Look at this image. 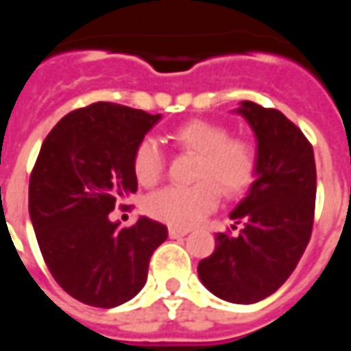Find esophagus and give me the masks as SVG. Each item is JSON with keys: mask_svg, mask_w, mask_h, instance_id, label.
<instances>
[{"mask_svg": "<svg viewBox=\"0 0 351 351\" xmlns=\"http://www.w3.org/2000/svg\"><path fill=\"white\" fill-rule=\"evenodd\" d=\"M188 235V229H180V228H169V237L171 239H180V237Z\"/></svg>", "mask_w": 351, "mask_h": 351, "instance_id": "34e87169", "label": "esophagus"}]
</instances>
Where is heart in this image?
Masks as SVG:
<instances>
[{
    "instance_id": "obj_1",
    "label": "heart",
    "mask_w": 351,
    "mask_h": 351,
    "mask_svg": "<svg viewBox=\"0 0 351 351\" xmlns=\"http://www.w3.org/2000/svg\"><path fill=\"white\" fill-rule=\"evenodd\" d=\"M171 141L186 152L197 154L193 186H167L148 195L146 213L173 226L191 228L213 213L220 190L226 195L243 191L256 173V150L229 130L208 120H191L171 133ZM165 171V156L154 138H143L133 152V173L145 186L156 184Z\"/></svg>"
}]
</instances>
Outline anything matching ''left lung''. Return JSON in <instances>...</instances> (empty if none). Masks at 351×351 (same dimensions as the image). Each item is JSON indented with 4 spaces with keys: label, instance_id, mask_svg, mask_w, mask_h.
<instances>
[{
    "label": "left lung",
    "instance_id": "8db88e82",
    "mask_svg": "<svg viewBox=\"0 0 351 351\" xmlns=\"http://www.w3.org/2000/svg\"><path fill=\"white\" fill-rule=\"evenodd\" d=\"M256 135V173L246 197L229 214L237 237L218 233L213 256L197 265L203 286L228 302L252 304L293 272L314 221L316 163L302 131L276 108L241 101L235 108Z\"/></svg>",
    "mask_w": 351,
    "mask_h": 351
}]
</instances>
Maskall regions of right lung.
<instances>
[{
	"instance_id": "1",
	"label": "right lung",
	"mask_w": 351,
	"mask_h": 351,
	"mask_svg": "<svg viewBox=\"0 0 351 351\" xmlns=\"http://www.w3.org/2000/svg\"><path fill=\"white\" fill-rule=\"evenodd\" d=\"M161 114L93 103L64 116L29 178V218L52 276L77 301L114 308L145 287L167 228L141 216L120 228L108 213L137 191L133 152Z\"/></svg>"
}]
</instances>
